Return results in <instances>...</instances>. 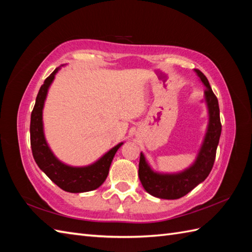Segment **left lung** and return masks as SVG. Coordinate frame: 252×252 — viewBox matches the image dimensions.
<instances>
[{"instance_id": "left-lung-1", "label": "left lung", "mask_w": 252, "mask_h": 252, "mask_svg": "<svg viewBox=\"0 0 252 252\" xmlns=\"http://www.w3.org/2000/svg\"><path fill=\"white\" fill-rule=\"evenodd\" d=\"M195 71L207 88L205 90V99L209 110L208 131L195 163L178 174H160L154 172L141 153L138 178L147 192L161 199H179L189 194L198 184L207 179L216 160L217 148L222 131L220 108L217 96L213 93L205 74L198 69H195Z\"/></svg>"}]
</instances>
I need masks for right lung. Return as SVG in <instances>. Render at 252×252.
<instances>
[{"instance_id":"1","label":"right lung","mask_w":252,"mask_h":252,"mask_svg":"<svg viewBox=\"0 0 252 252\" xmlns=\"http://www.w3.org/2000/svg\"><path fill=\"white\" fill-rule=\"evenodd\" d=\"M56 68L44 83L41 85L37 93L33 110L31 112L30 121V144L32 155L36 164L54 183L62 189L69 192H84L94 190L104 183L109 172V167L114 159L115 154L123 143L111 148L103 157L95 163L88 167H70L61 162L47 145L43 133V122H42V110H43L44 100L51 83L58 71Z\"/></svg>"}]
</instances>
